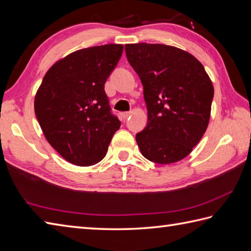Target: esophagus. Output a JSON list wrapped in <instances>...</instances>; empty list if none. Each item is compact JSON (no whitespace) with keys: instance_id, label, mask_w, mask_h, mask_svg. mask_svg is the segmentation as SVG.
<instances>
[{"instance_id":"34e87169","label":"esophagus","mask_w":251,"mask_h":251,"mask_svg":"<svg viewBox=\"0 0 251 251\" xmlns=\"http://www.w3.org/2000/svg\"><path fill=\"white\" fill-rule=\"evenodd\" d=\"M121 115H122V118H123L124 120H126V119L128 118V116L130 115V112H123Z\"/></svg>"}]
</instances>
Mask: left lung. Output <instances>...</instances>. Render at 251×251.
<instances>
[{
  "mask_svg": "<svg viewBox=\"0 0 251 251\" xmlns=\"http://www.w3.org/2000/svg\"><path fill=\"white\" fill-rule=\"evenodd\" d=\"M126 56L143 85L148 124L136 135L145 158L167 165L188 156L211 116L214 87L194 55L161 44H128Z\"/></svg>",
  "mask_w": 251,
  "mask_h": 251,
  "instance_id": "1",
  "label": "left lung"
}]
</instances>
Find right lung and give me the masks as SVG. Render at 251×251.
Wrapping results in <instances>:
<instances>
[{
	"mask_svg": "<svg viewBox=\"0 0 251 251\" xmlns=\"http://www.w3.org/2000/svg\"><path fill=\"white\" fill-rule=\"evenodd\" d=\"M123 48L110 44L73 52L51 66L36 93L35 115L47 141L71 164H97L119 130L104 83Z\"/></svg>",
	"mask_w": 251,
	"mask_h": 251,
	"instance_id": "obj_1",
	"label": "right lung"
}]
</instances>
